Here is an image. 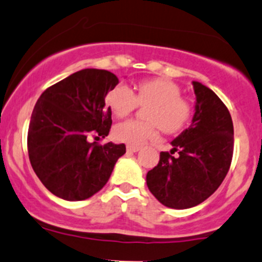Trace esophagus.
I'll return each instance as SVG.
<instances>
[{
	"label": "esophagus",
	"mask_w": 262,
	"mask_h": 262,
	"mask_svg": "<svg viewBox=\"0 0 262 262\" xmlns=\"http://www.w3.org/2000/svg\"><path fill=\"white\" fill-rule=\"evenodd\" d=\"M126 150L128 152H138V150H140V147H138V145H126Z\"/></svg>",
	"instance_id": "obj_1"
}]
</instances>
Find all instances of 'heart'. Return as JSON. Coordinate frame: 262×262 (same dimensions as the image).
<instances>
[{"label": "heart", "mask_w": 262, "mask_h": 262, "mask_svg": "<svg viewBox=\"0 0 262 262\" xmlns=\"http://www.w3.org/2000/svg\"><path fill=\"white\" fill-rule=\"evenodd\" d=\"M177 84L163 79H150L139 82L136 94L125 84H118L105 95L106 105L117 117H125L138 106L150 105L147 113L149 122L126 120L114 126V137L129 145H140L157 137V125L164 133H177L191 118V105L181 98Z\"/></svg>", "instance_id": "1"}]
</instances>
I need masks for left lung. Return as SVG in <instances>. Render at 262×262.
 Masks as SVG:
<instances>
[{"label":"left lung","mask_w":262,"mask_h":262,"mask_svg":"<svg viewBox=\"0 0 262 262\" xmlns=\"http://www.w3.org/2000/svg\"><path fill=\"white\" fill-rule=\"evenodd\" d=\"M196 103L191 125L170 142V153L147 173V186L166 207L200 205L225 180L233 153V124L228 109L206 85L192 81ZM179 153L177 157L171 154Z\"/></svg>","instance_id":"obj_1"}]
</instances>
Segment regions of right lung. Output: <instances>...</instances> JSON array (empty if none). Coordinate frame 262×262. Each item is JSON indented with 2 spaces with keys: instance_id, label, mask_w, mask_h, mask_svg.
<instances>
[{
  "instance_id": "1",
  "label": "right lung",
  "mask_w": 262,
  "mask_h": 262,
  "mask_svg": "<svg viewBox=\"0 0 262 262\" xmlns=\"http://www.w3.org/2000/svg\"><path fill=\"white\" fill-rule=\"evenodd\" d=\"M106 70L84 69L46 89L31 114L27 149L38 180L56 197L82 201L100 191L125 145L90 143V136L105 138L112 109L105 95L117 86Z\"/></svg>"
}]
</instances>
